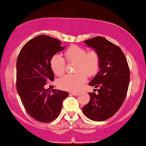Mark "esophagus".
I'll return each mask as SVG.
<instances>
[{
  "instance_id": "esophagus-1",
  "label": "esophagus",
  "mask_w": 146,
  "mask_h": 146,
  "mask_svg": "<svg viewBox=\"0 0 146 146\" xmlns=\"http://www.w3.org/2000/svg\"><path fill=\"white\" fill-rule=\"evenodd\" d=\"M70 95H73V96H78L79 94V92H70Z\"/></svg>"
}]
</instances>
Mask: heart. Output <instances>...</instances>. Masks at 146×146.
Here are the masks:
<instances>
[{
	"mask_svg": "<svg viewBox=\"0 0 146 146\" xmlns=\"http://www.w3.org/2000/svg\"><path fill=\"white\" fill-rule=\"evenodd\" d=\"M64 56L68 62H75L74 71L77 73L62 77L58 85L63 90L77 91L86 82L87 75L92 77L99 71V56L95 50L86 52L85 49L78 45L70 46L64 52ZM50 66L54 74L60 76L64 72L65 60L59 54H54L51 58Z\"/></svg>",
	"mask_w": 146,
	"mask_h": 146,
	"instance_id": "b5f03b06",
	"label": "heart"
}]
</instances>
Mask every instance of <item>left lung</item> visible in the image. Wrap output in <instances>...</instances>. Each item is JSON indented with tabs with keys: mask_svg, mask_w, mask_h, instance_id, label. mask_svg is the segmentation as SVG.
Wrapping results in <instances>:
<instances>
[{
	"mask_svg": "<svg viewBox=\"0 0 146 146\" xmlns=\"http://www.w3.org/2000/svg\"><path fill=\"white\" fill-rule=\"evenodd\" d=\"M97 52L100 71L89 83L98 94L89 93L90 101L82 108L84 115L97 122L111 117L122 106L127 94L130 71L125 56L117 45L102 36L84 41Z\"/></svg>",
	"mask_w": 146,
	"mask_h": 146,
	"instance_id": "left-lung-1",
	"label": "left lung"
}]
</instances>
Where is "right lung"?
<instances>
[{"label": "right lung", "instance_id": "1", "mask_svg": "<svg viewBox=\"0 0 146 146\" xmlns=\"http://www.w3.org/2000/svg\"><path fill=\"white\" fill-rule=\"evenodd\" d=\"M65 48L59 40L39 35L28 41L20 50L16 63V87L27 113L38 122H50L58 116L66 91L54 89L52 93L44 86L54 81L51 58Z\"/></svg>", "mask_w": 146, "mask_h": 146}]
</instances>
